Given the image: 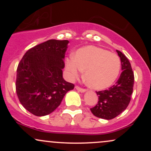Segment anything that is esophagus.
<instances>
[{
	"label": "esophagus",
	"mask_w": 151,
	"mask_h": 151,
	"mask_svg": "<svg viewBox=\"0 0 151 151\" xmlns=\"http://www.w3.org/2000/svg\"><path fill=\"white\" fill-rule=\"evenodd\" d=\"M75 88H76V89H77L78 91H80V92H85V91H86V89H83V88H81V87H80V86H76Z\"/></svg>",
	"instance_id": "1"
}]
</instances>
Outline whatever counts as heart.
I'll use <instances>...</instances> for the list:
<instances>
[{
  "label": "heart",
  "mask_w": 151,
  "mask_h": 151,
  "mask_svg": "<svg viewBox=\"0 0 151 151\" xmlns=\"http://www.w3.org/2000/svg\"><path fill=\"white\" fill-rule=\"evenodd\" d=\"M66 69L71 79H76L85 71V80L89 87L104 89L115 81L121 69L116 54L96 46H86L76 52L74 58L66 60Z\"/></svg>",
  "instance_id": "heart-1"
}]
</instances>
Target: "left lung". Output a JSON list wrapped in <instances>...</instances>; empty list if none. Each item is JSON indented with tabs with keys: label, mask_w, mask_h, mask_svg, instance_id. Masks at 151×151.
Segmentation results:
<instances>
[{
	"label": "left lung",
	"mask_w": 151,
	"mask_h": 151,
	"mask_svg": "<svg viewBox=\"0 0 151 151\" xmlns=\"http://www.w3.org/2000/svg\"><path fill=\"white\" fill-rule=\"evenodd\" d=\"M116 52L120 57L123 72L114 85L107 90L96 91L99 101L90 109L95 116L107 120L116 117L127 108L134 84V74L129 60L121 52Z\"/></svg>",
	"instance_id": "8db88e82"
}]
</instances>
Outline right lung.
<instances>
[{
    "label": "right lung",
    "instance_id": "obj_1",
    "mask_svg": "<svg viewBox=\"0 0 151 151\" xmlns=\"http://www.w3.org/2000/svg\"><path fill=\"white\" fill-rule=\"evenodd\" d=\"M68 40H49L27 50L17 68L15 89L21 104L37 116L60 105L74 84L62 77Z\"/></svg>",
    "mask_w": 151,
    "mask_h": 151
}]
</instances>
